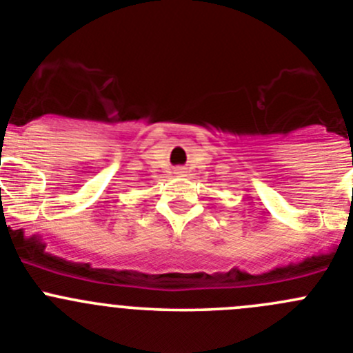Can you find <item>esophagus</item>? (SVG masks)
<instances>
[{"mask_svg": "<svg viewBox=\"0 0 353 353\" xmlns=\"http://www.w3.org/2000/svg\"><path fill=\"white\" fill-rule=\"evenodd\" d=\"M176 174H183V169H177Z\"/></svg>", "mask_w": 353, "mask_h": 353, "instance_id": "esophagus-1", "label": "esophagus"}]
</instances>
